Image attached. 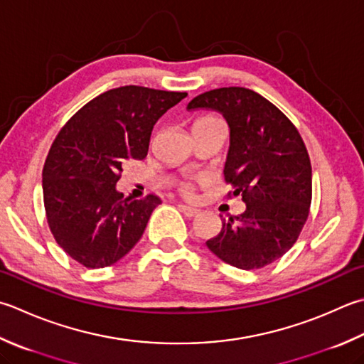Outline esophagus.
I'll return each mask as SVG.
<instances>
[{
    "instance_id": "34e87169",
    "label": "esophagus",
    "mask_w": 364,
    "mask_h": 364,
    "mask_svg": "<svg viewBox=\"0 0 364 364\" xmlns=\"http://www.w3.org/2000/svg\"><path fill=\"white\" fill-rule=\"evenodd\" d=\"M178 210H180L184 216H188V218H194V216H197L198 213H200V210H197V208H192V206H188V205H183V203H180L178 205Z\"/></svg>"
}]
</instances>
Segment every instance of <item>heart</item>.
<instances>
[{"label": "heart", "instance_id": "obj_1", "mask_svg": "<svg viewBox=\"0 0 364 364\" xmlns=\"http://www.w3.org/2000/svg\"><path fill=\"white\" fill-rule=\"evenodd\" d=\"M206 118H213V117H206ZM181 191L184 192V194H191V192H192V183L191 181H183L181 183Z\"/></svg>", "mask_w": 364, "mask_h": 364}]
</instances>
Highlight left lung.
<instances>
[{"mask_svg": "<svg viewBox=\"0 0 364 364\" xmlns=\"http://www.w3.org/2000/svg\"><path fill=\"white\" fill-rule=\"evenodd\" d=\"M189 110L211 109L230 127L224 178L229 197L241 196L246 211L223 220L206 241L213 254L241 269L269 265L296 243L309 216L312 168L294 123L259 92L241 87L206 91Z\"/></svg>", "mask_w": 364, "mask_h": 364, "instance_id": "obj_1", "label": "left lung"}]
</instances>
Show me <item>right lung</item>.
Returning <instances> with one entry per match:
<instances>
[{"label": "right lung", "mask_w": 364, "mask_h": 364, "mask_svg": "<svg viewBox=\"0 0 364 364\" xmlns=\"http://www.w3.org/2000/svg\"><path fill=\"white\" fill-rule=\"evenodd\" d=\"M186 96L127 85L99 95L61 127L42 189L50 232L70 259L104 268L137 245L161 198H126L117 183L127 161L146 158L156 121Z\"/></svg>", "instance_id": "right-lung-1"}]
</instances>
